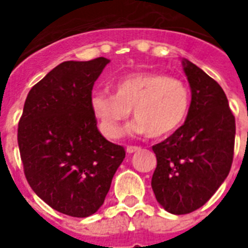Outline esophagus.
<instances>
[{
    "instance_id": "1",
    "label": "esophagus",
    "mask_w": 248,
    "mask_h": 248,
    "mask_svg": "<svg viewBox=\"0 0 248 248\" xmlns=\"http://www.w3.org/2000/svg\"><path fill=\"white\" fill-rule=\"evenodd\" d=\"M140 151V147H136V145H127L126 147V152L127 153H134V152Z\"/></svg>"
}]
</instances>
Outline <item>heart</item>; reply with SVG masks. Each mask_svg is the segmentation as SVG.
I'll return each mask as SVG.
<instances>
[{
    "label": "heart",
    "instance_id": "b5f03b06",
    "mask_svg": "<svg viewBox=\"0 0 248 248\" xmlns=\"http://www.w3.org/2000/svg\"><path fill=\"white\" fill-rule=\"evenodd\" d=\"M112 93L96 91L90 99L100 130L108 138H118L132 114L135 127L151 138H162L183 126L190 110L189 86L177 77L158 72H136L112 83Z\"/></svg>",
    "mask_w": 248,
    "mask_h": 248
}]
</instances>
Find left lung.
Here are the masks:
<instances>
[{
  "instance_id": "obj_1",
  "label": "left lung",
  "mask_w": 248,
  "mask_h": 248,
  "mask_svg": "<svg viewBox=\"0 0 248 248\" xmlns=\"http://www.w3.org/2000/svg\"><path fill=\"white\" fill-rule=\"evenodd\" d=\"M192 89L185 124L152 147L157 167L152 189L166 211L184 215L202 207L231 171L235 118L227 95L196 64L183 62Z\"/></svg>"
}]
</instances>
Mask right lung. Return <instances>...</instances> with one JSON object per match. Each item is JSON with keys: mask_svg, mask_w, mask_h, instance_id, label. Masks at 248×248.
I'll use <instances>...</instances> for the list:
<instances>
[{"mask_svg": "<svg viewBox=\"0 0 248 248\" xmlns=\"http://www.w3.org/2000/svg\"><path fill=\"white\" fill-rule=\"evenodd\" d=\"M105 58L64 62L29 91L17 124L28 184L56 211L87 217L104 203L124 148L97 130L90 99Z\"/></svg>", "mask_w": 248, "mask_h": 248, "instance_id": "obj_1", "label": "right lung"}]
</instances>
